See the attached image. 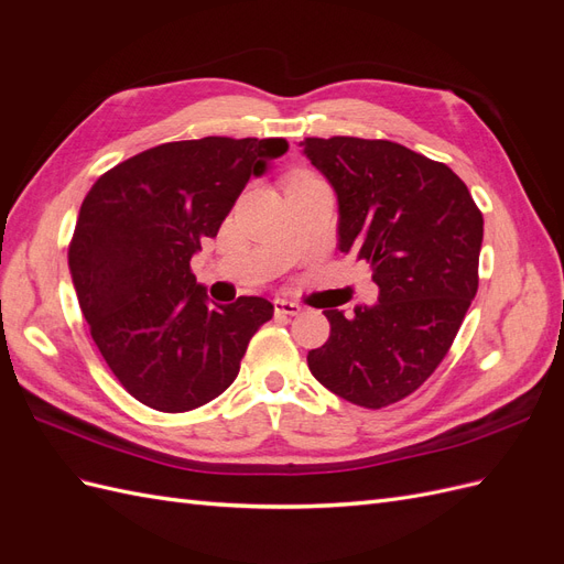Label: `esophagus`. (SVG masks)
I'll list each match as a JSON object with an SVG mask.
<instances>
[{"mask_svg":"<svg viewBox=\"0 0 564 564\" xmlns=\"http://www.w3.org/2000/svg\"><path fill=\"white\" fill-rule=\"evenodd\" d=\"M272 305H275V315H280V317H296L301 313V305L294 301H286V299H275L272 301Z\"/></svg>","mask_w":564,"mask_h":564,"instance_id":"34e87169","label":"esophagus"}]
</instances>
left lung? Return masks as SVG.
<instances>
[{
	"label": "left lung",
	"mask_w": 564,
	"mask_h": 564,
	"mask_svg": "<svg viewBox=\"0 0 564 564\" xmlns=\"http://www.w3.org/2000/svg\"><path fill=\"white\" fill-rule=\"evenodd\" d=\"M301 148L336 191L338 249L379 284L371 308L324 311L332 332L308 367L357 406L395 404L445 360L477 294L482 212L447 164L400 143L334 135Z\"/></svg>",
	"instance_id": "8db88e82"
}]
</instances>
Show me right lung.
Here are the masks:
<instances>
[{
    "label": "right lung",
    "mask_w": 564,
    "mask_h": 564,
    "mask_svg": "<svg viewBox=\"0 0 564 564\" xmlns=\"http://www.w3.org/2000/svg\"><path fill=\"white\" fill-rule=\"evenodd\" d=\"M284 139L162 143L100 176L67 249L94 344L131 398L166 414L218 398L275 308L261 296L212 305L191 259L216 237L251 176Z\"/></svg>",
    "instance_id": "right-lung-1"
}]
</instances>
